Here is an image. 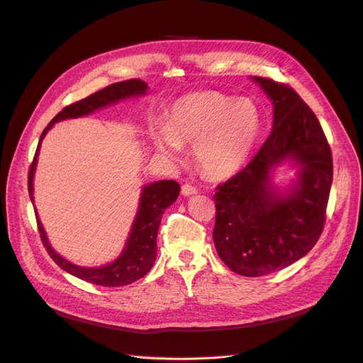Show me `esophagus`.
Returning <instances> with one entry per match:
<instances>
[{
    "instance_id": "obj_1",
    "label": "esophagus",
    "mask_w": 363,
    "mask_h": 363,
    "mask_svg": "<svg viewBox=\"0 0 363 363\" xmlns=\"http://www.w3.org/2000/svg\"><path fill=\"white\" fill-rule=\"evenodd\" d=\"M182 194L186 195V196L194 195V194H196V188H195V186L189 184V183H186V184L182 186Z\"/></svg>"
}]
</instances>
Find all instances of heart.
I'll list each match as a JSON object with an SVG mask.
<instances>
[{"label": "heart", "instance_id": "obj_1", "mask_svg": "<svg viewBox=\"0 0 363 363\" xmlns=\"http://www.w3.org/2000/svg\"><path fill=\"white\" fill-rule=\"evenodd\" d=\"M262 119L256 104L218 92L182 98L172 106L164 128L152 133L160 155L180 156L182 145H194L195 160L213 179L236 174L251 156L260 135Z\"/></svg>", "mask_w": 363, "mask_h": 363}]
</instances>
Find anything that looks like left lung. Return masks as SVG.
Wrapping results in <instances>:
<instances>
[{
    "label": "left lung",
    "instance_id": "obj_1",
    "mask_svg": "<svg viewBox=\"0 0 363 363\" xmlns=\"http://www.w3.org/2000/svg\"><path fill=\"white\" fill-rule=\"evenodd\" d=\"M255 82L274 104L269 138L247 167L216 186L213 242L239 276L260 277L292 265L320 239L333 180L332 150L320 121L291 86ZM289 158L301 167L296 188L281 194L269 172Z\"/></svg>",
    "mask_w": 363,
    "mask_h": 363
}]
</instances>
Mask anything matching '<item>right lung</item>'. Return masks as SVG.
<instances>
[{
	"label": "right lung",
	"mask_w": 363,
	"mask_h": 363,
	"mask_svg": "<svg viewBox=\"0 0 363 363\" xmlns=\"http://www.w3.org/2000/svg\"><path fill=\"white\" fill-rule=\"evenodd\" d=\"M148 89V84L139 79L133 80H125L113 83L111 86L104 87V89L98 91L89 96L83 98V100L72 103L62 108L56 116L51 119V123L42 131L39 144L35 152V159H33L28 171V194L33 201V177H35V169L38 163V155L40 148V142L48 133V130L59 123L62 119H69V118H80L92 113L98 108H103L108 104H113L119 100H124V98L130 96H139L144 95ZM180 194V184L174 180H160L156 183L147 184L144 189H142L140 195V203L138 213L135 218V223L131 225V232L127 239V244L124 251L121 252V256L108 265L98 267V268H83L77 267L74 263L68 262L59 256L56 251H54L48 242L45 230H43L38 212H36V221L38 228L40 233L42 244L48 251L50 257L57 263V265L72 276L79 277L84 281H89L98 286H125V284L133 283L139 279H142L145 274L151 269L152 263L156 260V252H157V232L160 225V219L164 212V208H168Z\"/></svg>",
	"instance_id": "right-lung-1"
}]
</instances>
